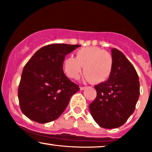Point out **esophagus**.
<instances>
[{"label":"esophagus","mask_w":152,"mask_h":152,"mask_svg":"<svg viewBox=\"0 0 152 152\" xmlns=\"http://www.w3.org/2000/svg\"><path fill=\"white\" fill-rule=\"evenodd\" d=\"M86 88H87V86H81V87H80V89L84 90V89H86Z\"/></svg>","instance_id":"34e87169"}]
</instances>
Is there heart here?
I'll use <instances>...</instances> for the list:
<instances>
[{"label": "heart", "mask_w": 152, "mask_h": 152, "mask_svg": "<svg viewBox=\"0 0 152 152\" xmlns=\"http://www.w3.org/2000/svg\"><path fill=\"white\" fill-rule=\"evenodd\" d=\"M113 66L111 54L96 46L80 48L76 51V58L67 57L64 63V71L69 77L78 78L84 67V78L94 83L106 81L112 73Z\"/></svg>", "instance_id": "1"}]
</instances>
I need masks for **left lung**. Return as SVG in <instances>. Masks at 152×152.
Listing matches in <instances>:
<instances>
[{
    "mask_svg": "<svg viewBox=\"0 0 152 152\" xmlns=\"http://www.w3.org/2000/svg\"><path fill=\"white\" fill-rule=\"evenodd\" d=\"M114 66L105 82L94 86L96 97L89 105L92 117L101 127H120L134 113L139 96V76L120 50L111 49Z\"/></svg>",
    "mask_w": 152,
    "mask_h": 152,
    "instance_id": "1",
    "label": "left lung"
}]
</instances>
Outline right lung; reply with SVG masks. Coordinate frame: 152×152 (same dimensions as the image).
<instances>
[{
	"label": "right lung",
	"instance_id": "obj_1",
	"mask_svg": "<svg viewBox=\"0 0 152 152\" xmlns=\"http://www.w3.org/2000/svg\"><path fill=\"white\" fill-rule=\"evenodd\" d=\"M81 46L54 43L38 50L22 71L18 96L22 113L40 124L58 118L80 89L64 74L66 55Z\"/></svg>",
	"mask_w": 152,
	"mask_h": 152
}]
</instances>
